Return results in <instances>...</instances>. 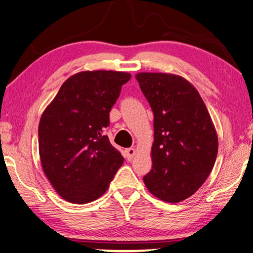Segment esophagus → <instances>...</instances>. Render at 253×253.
Here are the masks:
<instances>
[{"label": "esophagus", "instance_id": "esophagus-1", "mask_svg": "<svg viewBox=\"0 0 253 253\" xmlns=\"http://www.w3.org/2000/svg\"><path fill=\"white\" fill-rule=\"evenodd\" d=\"M135 154H136V150H135L134 148L126 149V160L130 161V160L133 159Z\"/></svg>", "mask_w": 253, "mask_h": 253}]
</instances>
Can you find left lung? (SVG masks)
<instances>
[{"mask_svg":"<svg viewBox=\"0 0 253 253\" xmlns=\"http://www.w3.org/2000/svg\"><path fill=\"white\" fill-rule=\"evenodd\" d=\"M135 78L154 112L152 169L143 181L159 200L181 202L212 171L218 150L216 130L200 93L184 77L139 73Z\"/></svg>","mask_w":253,"mask_h":253,"instance_id":"left-lung-1","label":"left lung"}]
</instances>
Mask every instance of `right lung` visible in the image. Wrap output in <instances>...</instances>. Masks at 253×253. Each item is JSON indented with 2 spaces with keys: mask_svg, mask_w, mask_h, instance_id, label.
I'll use <instances>...</instances> for the list:
<instances>
[{
  "mask_svg": "<svg viewBox=\"0 0 253 253\" xmlns=\"http://www.w3.org/2000/svg\"><path fill=\"white\" fill-rule=\"evenodd\" d=\"M131 75L85 70L66 80L41 115L39 156L58 195L74 204L97 200L109 188L124 158L104 127L123 84Z\"/></svg>",
  "mask_w": 253,
  "mask_h": 253,
  "instance_id": "right-lung-1",
  "label": "right lung"
}]
</instances>
